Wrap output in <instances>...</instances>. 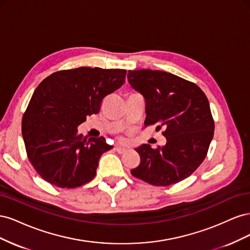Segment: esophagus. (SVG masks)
<instances>
[{"mask_svg": "<svg viewBox=\"0 0 250 250\" xmlns=\"http://www.w3.org/2000/svg\"><path fill=\"white\" fill-rule=\"evenodd\" d=\"M116 151L118 153H124V152H126L127 151V149L126 148H124V147H122V146H116Z\"/></svg>", "mask_w": 250, "mask_h": 250, "instance_id": "obj_1", "label": "esophagus"}]
</instances>
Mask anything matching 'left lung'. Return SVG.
I'll use <instances>...</instances> for the list:
<instances>
[{
  "label": "left lung",
  "mask_w": 250,
  "mask_h": 250,
  "mask_svg": "<svg viewBox=\"0 0 250 250\" xmlns=\"http://www.w3.org/2000/svg\"><path fill=\"white\" fill-rule=\"evenodd\" d=\"M131 87L145 99V125L164 128L165 146L138 147L141 163L131 174L153 186L186 179L207 156L215 124L208 98L193 82L163 71L138 70L127 75Z\"/></svg>",
  "instance_id": "8db88e82"
}]
</instances>
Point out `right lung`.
I'll return each mask as SVG.
<instances>
[{"label": "right lung", "instance_id": "add662e5", "mask_svg": "<svg viewBox=\"0 0 250 250\" xmlns=\"http://www.w3.org/2000/svg\"><path fill=\"white\" fill-rule=\"evenodd\" d=\"M126 70L81 66L53 73L36 87L21 121L29 161L51 185L73 188L96 176L101 155L112 146L87 140L77 127L98 113L104 97L124 84Z\"/></svg>", "mask_w": 250, "mask_h": 250}]
</instances>
